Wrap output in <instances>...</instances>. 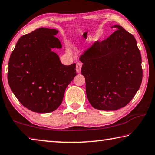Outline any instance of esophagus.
<instances>
[{"label":"esophagus","mask_w":155,"mask_h":155,"mask_svg":"<svg viewBox=\"0 0 155 155\" xmlns=\"http://www.w3.org/2000/svg\"><path fill=\"white\" fill-rule=\"evenodd\" d=\"M82 63L80 62H78L77 64H76V71H77L78 73H80L81 69H82Z\"/></svg>","instance_id":"34e87169"}]
</instances>
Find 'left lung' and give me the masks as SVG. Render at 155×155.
Instances as JSON below:
<instances>
[{"label": "left lung", "instance_id": "obj_1", "mask_svg": "<svg viewBox=\"0 0 155 155\" xmlns=\"http://www.w3.org/2000/svg\"><path fill=\"white\" fill-rule=\"evenodd\" d=\"M102 41H97L80 57L86 92L92 106L117 110L134 98L142 80V57L134 35L119 25Z\"/></svg>", "mask_w": 155, "mask_h": 155}]
</instances>
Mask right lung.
Listing matches in <instances>:
<instances>
[{
  "mask_svg": "<svg viewBox=\"0 0 155 155\" xmlns=\"http://www.w3.org/2000/svg\"><path fill=\"white\" fill-rule=\"evenodd\" d=\"M56 29L39 28L21 36L11 54L8 82L24 107L38 113L56 110L76 75L75 63L64 65L52 51L62 44Z\"/></svg>",
  "mask_w": 155,
  "mask_h": 155,
  "instance_id": "add662e5",
  "label": "right lung"
}]
</instances>
